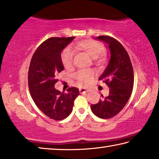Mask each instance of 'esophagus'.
I'll list each match as a JSON object with an SVG mask.
<instances>
[{
  "instance_id": "34e87169",
  "label": "esophagus",
  "mask_w": 159,
  "mask_h": 159,
  "mask_svg": "<svg viewBox=\"0 0 159 159\" xmlns=\"http://www.w3.org/2000/svg\"><path fill=\"white\" fill-rule=\"evenodd\" d=\"M79 91L80 93H86V92H88V89H85V88H80L79 89Z\"/></svg>"
}]
</instances>
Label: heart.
Instances as JSON below:
<instances>
[{"instance_id": "obj_1", "label": "heart", "mask_w": 159, "mask_h": 159, "mask_svg": "<svg viewBox=\"0 0 159 159\" xmlns=\"http://www.w3.org/2000/svg\"><path fill=\"white\" fill-rule=\"evenodd\" d=\"M77 47L93 58L98 65L104 63L106 61L105 57L101 55L104 50V47L99 42L93 39H86L79 42ZM74 56L75 52L72 48H67L62 51L61 62L65 68L70 69L72 68ZM73 77L79 84H88L93 79V73L89 70H79L73 75Z\"/></svg>"}]
</instances>
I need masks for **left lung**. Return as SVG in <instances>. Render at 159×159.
Instances as JSON below:
<instances>
[{
    "mask_svg": "<svg viewBox=\"0 0 159 159\" xmlns=\"http://www.w3.org/2000/svg\"><path fill=\"white\" fill-rule=\"evenodd\" d=\"M98 39L108 44L111 58L100 76L109 88V96L96 104L91 105L92 112L98 117L109 119L117 115L128 102L134 84V73L129 55L119 41L109 36H99Z\"/></svg>",
    "mask_w": 159,
    "mask_h": 159,
    "instance_id": "8db88e82",
    "label": "left lung"
}]
</instances>
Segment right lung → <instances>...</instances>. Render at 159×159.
I'll use <instances>...</instances> for the list:
<instances>
[{"instance_id": "1", "label": "right lung", "mask_w": 159, "mask_h": 159, "mask_svg": "<svg viewBox=\"0 0 159 159\" xmlns=\"http://www.w3.org/2000/svg\"><path fill=\"white\" fill-rule=\"evenodd\" d=\"M74 37H51L40 44L30 62L28 85L35 104L46 116L55 120L68 117L79 89L69 87L67 93L55 89L58 73L64 70L61 52Z\"/></svg>"}]
</instances>
